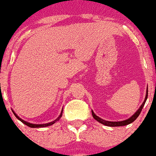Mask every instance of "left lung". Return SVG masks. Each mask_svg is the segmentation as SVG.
Returning a JSON list of instances; mask_svg holds the SVG:
<instances>
[{
	"label": "left lung",
	"mask_w": 156,
	"mask_h": 156,
	"mask_svg": "<svg viewBox=\"0 0 156 156\" xmlns=\"http://www.w3.org/2000/svg\"><path fill=\"white\" fill-rule=\"evenodd\" d=\"M147 97H148V89L146 90V98H145V101H143L142 105L140 106V107L138 109V111H137L134 114L133 116H131V117H130V118L127 120H125V121H122V122H108V121H105V120L101 119V118L98 117V116H96L93 111H92V114H93V116L94 119L97 120L98 122L101 123V124H103V125L107 126H122L128 125V124H131V122H133L134 121H135V120L136 119L137 117L139 116V115L140 114V112H141V110H142L144 105H145V103H146Z\"/></svg>",
	"instance_id": "8db88e82"
}]
</instances>
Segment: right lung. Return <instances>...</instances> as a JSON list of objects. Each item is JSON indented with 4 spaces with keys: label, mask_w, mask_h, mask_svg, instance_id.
Listing matches in <instances>:
<instances>
[{
    "label": "right lung",
    "mask_w": 156,
    "mask_h": 156,
    "mask_svg": "<svg viewBox=\"0 0 156 156\" xmlns=\"http://www.w3.org/2000/svg\"><path fill=\"white\" fill-rule=\"evenodd\" d=\"M14 115H15V116H16L17 119H19L20 121V122H22V123H24L25 125L28 126H30V127H34V128H36V127H45V126H49L53 125V124H54V123H55V122H56V121H58V120L59 119V118H60L61 116H62V113H61V114H60V116H58V118H57V119L55 120V121H54V122H49V123H47V124H40V125H36V124H31V123H29V122H25V121H24V120L20 119V117H19V116H17L16 114L15 113V112H14Z\"/></svg>",
    "instance_id": "add662e5"
}]
</instances>
